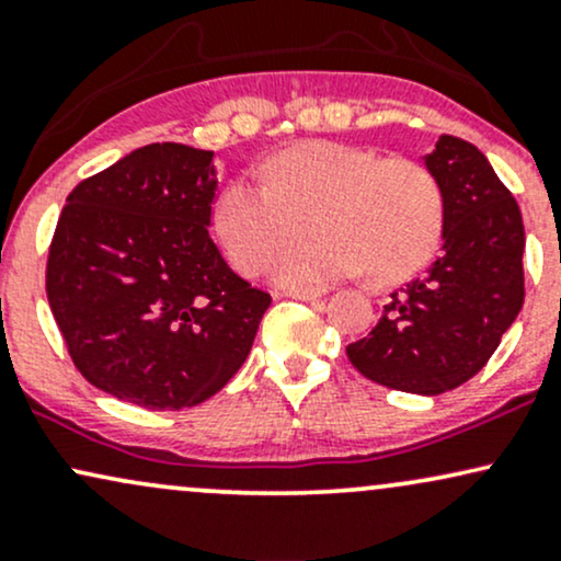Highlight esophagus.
Here are the masks:
<instances>
[{"label": "esophagus", "instance_id": "esophagus-1", "mask_svg": "<svg viewBox=\"0 0 561 561\" xmlns=\"http://www.w3.org/2000/svg\"><path fill=\"white\" fill-rule=\"evenodd\" d=\"M282 295H287V298H295V300H317V298H321V289L293 287V289H285Z\"/></svg>", "mask_w": 561, "mask_h": 561}]
</instances>
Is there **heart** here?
<instances>
[{
    "label": "heart",
    "mask_w": 561,
    "mask_h": 561,
    "mask_svg": "<svg viewBox=\"0 0 561 561\" xmlns=\"http://www.w3.org/2000/svg\"><path fill=\"white\" fill-rule=\"evenodd\" d=\"M266 176L231 179L214 205L218 240L242 274L263 272L300 234L306 216L319 234L276 259L282 285H330L362 268L390 285L424 266L440 240V186L411 158L311 139L276 152Z\"/></svg>",
    "instance_id": "b5f03b06"
}]
</instances>
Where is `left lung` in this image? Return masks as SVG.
<instances>
[{"label": "left lung", "instance_id": "1", "mask_svg": "<svg viewBox=\"0 0 561 561\" xmlns=\"http://www.w3.org/2000/svg\"><path fill=\"white\" fill-rule=\"evenodd\" d=\"M443 195V255L390 295L347 358L385 388L440 396L472 379L525 300L517 199L474 145L443 134L424 156Z\"/></svg>", "mask_w": 561, "mask_h": 561}]
</instances>
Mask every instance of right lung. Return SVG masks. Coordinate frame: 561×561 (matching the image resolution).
<instances>
[{
    "instance_id": "1",
    "label": "right lung",
    "mask_w": 561,
    "mask_h": 561,
    "mask_svg": "<svg viewBox=\"0 0 561 561\" xmlns=\"http://www.w3.org/2000/svg\"><path fill=\"white\" fill-rule=\"evenodd\" d=\"M214 152L163 141L73 186L47 259V298L94 388L152 411L216 396L248 358L272 295L210 240Z\"/></svg>"
}]
</instances>
